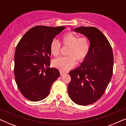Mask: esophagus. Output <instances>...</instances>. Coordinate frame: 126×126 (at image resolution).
I'll return each mask as SVG.
<instances>
[{
	"label": "esophagus",
	"instance_id": "34e87169",
	"mask_svg": "<svg viewBox=\"0 0 126 126\" xmlns=\"http://www.w3.org/2000/svg\"><path fill=\"white\" fill-rule=\"evenodd\" d=\"M60 75H61V76L64 75V74H65V72L64 71H63V70H60Z\"/></svg>",
	"mask_w": 126,
	"mask_h": 126
}]
</instances>
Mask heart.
<instances>
[{
  "mask_svg": "<svg viewBox=\"0 0 126 126\" xmlns=\"http://www.w3.org/2000/svg\"><path fill=\"white\" fill-rule=\"evenodd\" d=\"M61 44L63 46H69L67 52L68 56L62 57L55 59L53 65L60 70H66L75 66L76 61L82 63L90 50V42L87 37H79L72 32H65L61 37ZM61 45L56 39H53L49 45L50 54L54 57L59 55Z\"/></svg>",
  "mask_w": 126,
  "mask_h": 126,
  "instance_id": "b5f03b06",
  "label": "heart"
}]
</instances>
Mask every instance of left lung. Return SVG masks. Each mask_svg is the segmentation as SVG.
I'll return each instance as SVG.
<instances>
[{
  "mask_svg": "<svg viewBox=\"0 0 126 126\" xmlns=\"http://www.w3.org/2000/svg\"><path fill=\"white\" fill-rule=\"evenodd\" d=\"M74 31L89 39L90 50L80 66L69 72L68 94L76 104L87 106L103 96L111 80L113 51L109 41L96 27L81 26Z\"/></svg>",
  "mask_w": 126,
  "mask_h": 126,
  "instance_id": "left-lung-1",
  "label": "left lung"
}]
</instances>
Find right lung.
<instances>
[{"instance_id":"right-lung-1","label":"right lung","mask_w":126,"mask_h":126,"mask_svg":"<svg viewBox=\"0 0 126 126\" xmlns=\"http://www.w3.org/2000/svg\"><path fill=\"white\" fill-rule=\"evenodd\" d=\"M65 28L37 26L27 31L17 45L14 70L15 81L21 94L29 100L46 98L60 76L59 70L49 68V45Z\"/></svg>"}]
</instances>
